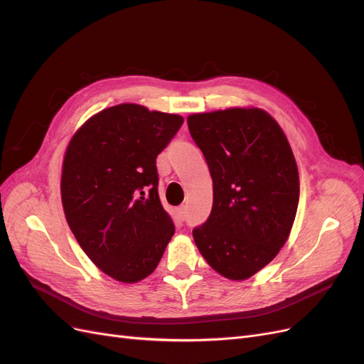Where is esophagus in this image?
<instances>
[{"label":"esophagus","instance_id":"obj_1","mask_svg":"<svg viewBox=\"0 0 364 364\" xmlns=\"http://www.w3.org/2000/svg\"><path fill=\"white\" fill-rule=\"evenodd\" d=\"M185 215H186V208L185 206H179L178 208V217L182 220V222L185 220Z\"/></svg>","mask_w":364,"mask_h":364}]
</instances>
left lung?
Instances as JSON below:
<instances>
[{
  "label": "left lung",
  "instance_id": "1",
  "mask_svg": "<svg viewBox=\"0 0 364 364\" xmlns=\"http://www.w3.org/2000/svg\"><path fill=\"white\" fill-rule=\"evenodd\" d=\"M190 134L213 178V209L193 229L215 272L243 281L278 255L299 203V173L282 129L261 109L194 114Z\"/></svg>",
  "mask_w": 364,
  "mask_h": 364
}]
</instances>
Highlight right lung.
Listing matches in <instances>:
<instances>
[{
  "label": "right lung",
  "instance_id": "obj_1",
  "mask_svg": "<svg viewBox=\"0 0 364 364\" xmlns=\"http://www.w3.org/2000/svg\"><path fill=\"white\" fill-rule=\"evenodd\" d=\"M182 124L181 115L118 105L87 119L65 153V217L90 259L119 282L147 278L174 234L156 158Z\"/></svg>",
  "mask_w": 364,
  "mask_h": 364
}]
</instances>
